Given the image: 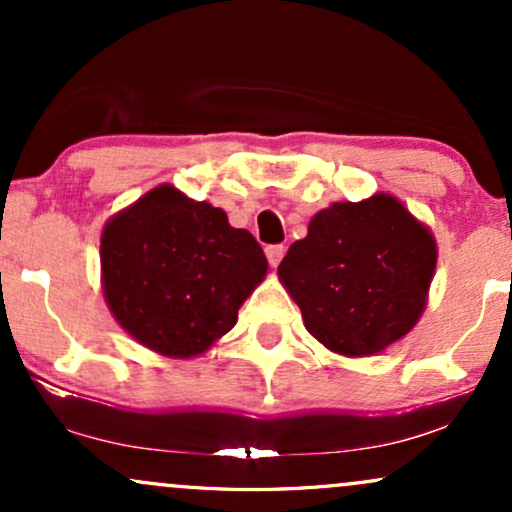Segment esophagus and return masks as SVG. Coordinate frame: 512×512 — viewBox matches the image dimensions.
I'll return each instance as SVG.
<instances>
[{
	"label": "esophagus",
	"instance_id": "1",
	"mask_svg": "<svg viewBox=\"0 0 512 512\" xmlns=\"http://www.w3.org/2000/svg\"><path fill=\"white\" fill-rule=\"evenodd\" d=\"M264 252H267L269 264H272V267H276V264L281 262V257H284L286 248H284V245H267V248H264Z\"/></svg>",
	"mask_w": 512,
	"mask_h": 512
}]
</instances>
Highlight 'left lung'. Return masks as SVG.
<instances>
[{"label":"left lung","instance_id":"left-lung-1","mask_svg":"<svg viewBox=\"0 0 512 512\" xmlns=\"http://www.w3.org/2000/svg\"><path fill=\"white\" fill-rule=\"evenodd\" d=\"M436 238L392 195L334 202L279 264L305 330L334 354L370 356L419 322L436 272Z\"/></svg>","mask_w":512,"mask_h":512}]
</instances>
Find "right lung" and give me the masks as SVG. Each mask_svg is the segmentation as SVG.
<instances>
[{
  "label": "right lung",
  "mask_w": 512,
  "mask_h": 512,
  "mask_svg": "<svg viewBox=\"0 0 512 512\" xmlns=\"http://www.w3.org/2000/svg\"><path fill=\"white\" fill-rule=\"evenodd\" d=\"M103 296L127 334L156 354H204L238 322L267 257L226 211L158 185L105 223Z\"/></svg>",
  "instance_id": "obj_1"
}]
</instances>
